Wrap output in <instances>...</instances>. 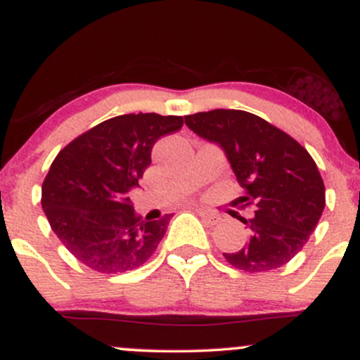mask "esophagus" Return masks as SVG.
I'll list each match as a JSON object with an SVG mask.
<instances>
[{"mask_svg":"<svg viewBox=\"0 0 360 360\" xmlns=\"http://www.w3.org/2000/svg\"><path fill=\"white\" fill-rule=\"evenodd\" d=\"M191 210H194V212L200 214L201 220L206 221V223H210V225H217V223L220 221V217H218V214L212 213V212H206V210H198V208H191Z\"/></svg>","mask_w":360,"mask_h":360,"instance_id":"1","label":"esophagus"}]
</instances>
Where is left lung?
I'll return each instance as SVG.
<instances>
[{"instance_id":"obj_1","label":"left lung","mask_w":360,"mask_h":360,"mask_svg":"<svg viewBox=\"0 0 360 360\" xmlns=\"http://www.w3.org/2000/svg\"><path fill=\"white\" fill-rule=\"evenodd\" d=\"M194 134L225 150L245 196L254 205L247 243L226 252V262L245 272L279 269L307 245L325 208V184L315 160L286 131L242 110H212L184 117Z\"/></svg>"}]
</instances>
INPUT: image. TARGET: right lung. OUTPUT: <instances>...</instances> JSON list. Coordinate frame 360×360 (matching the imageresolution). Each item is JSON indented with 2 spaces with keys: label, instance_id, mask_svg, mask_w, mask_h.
I'll return each instance as SVG.
<instances>
[{
  "label": "right lung",
  "instance_id": "obj_1",
  "mask_svg": "<svg viewBox=\"0 0 360 360\" xmlns=\"http://www.w3.org/2000/svg\"><path fill=\"white\" fill-rule=\"evenodd\" d=\"M183 117L120 115L68 143L42 184V208L53 233L89 269L120 274L146 264L171 214L142 220L128 191L150 166L154 143L183 127Z\"/></svg>",
  "mask_w": 360,
  "mask_h": 360
}]
</instances>
